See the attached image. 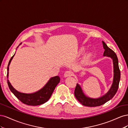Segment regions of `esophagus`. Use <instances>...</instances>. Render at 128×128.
Wrapping results in <instances>:
<instances>
[{"mask_svg": "<svg viewBox=\"0 0 128 128\" xmlns=\"http://www.w3.org/2000/svg\"><path fill=\"white\" fill-rule=\"evenodd\" d=\"M72 75V71L68 70V71H66L64 74V76L65 77H68V76H71Z\"/></svg>", "mask_w": 128, "mask_h": 128, "instance_id": "34e87169", "label": "esophagus"}]
</instances>
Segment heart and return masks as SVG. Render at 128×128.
Here are the masks:
<instances>
[{
    "mask_svg": "<svg viewBox=\"0 0 128 128\" xmlns=\"http://www.w3.org/2000/svg\"><path fill=\"white\" fill-rule=\"evenodd\" d=\"M84 50H85L84 48H83V47L81 48H80V50L79 52H78L79 54H82L84 51ZM91 56H92V53H91L89 52V53H86V54L84 56L83 58V62L84 63L87 62L90 59V58H91Z\"/></svg>",
    "mask_w": 128,
    "mask_h": 128,
    "instance_id": "1",
    "label": "heart"
}]
</instances>
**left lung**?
Instances as JSON below:
<instances>
[{"mask_svg":"<svg viewBox=\"0 0 128 128\" xmlns=\"http://www.w3.org/2000/svg\"><path fill=\"white\" fill-rule=\"evenodd\" d=\"M102 44L103 47L104 49V56H109L113 59L114 64L113 83L109 91L105 95L98 99H93L87 97L84 94L80 86L78 84H77L75 89L74 94L76 99L84 106L88 107L101 106L113 98L118 90L120 77H121V72H120L118 67V62L117 56L113 50L108 48L105 42L103 41Z\"/></svg>","mask_w":128,"mask_h":128,"instance_id":"8db88e82","label":"left lung"}]
</instances>
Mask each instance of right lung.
<instances>
[{
  "label": "right lung",
  "mask_w": 128,
  "mask_h": 128,
  "mask_svg": "<svg viewBox=\"0 0 128 128\" xmlns=\"http://www.w3.org/2000/svg\"><path fill=\"white\" fill-rule=\"evenodd\" d=\"M10 58L9 63L7 66V77L8 78V70L9 65L10 63L11 60H12L14 56ZM60 82V77L58 76L52 77L48 80L45 86L42 89L38 91L33 93V94H26L24 93H21L18 91L17 90L12 86L8 80H7V84L11 92L13 93L16 97L20 100V101L24 104H28L30 106H37L43 104L46 102H48V99L51 97V96L54 90Z\"/></svg>",
  "instance_id": "1"
}]
</instances>
